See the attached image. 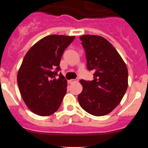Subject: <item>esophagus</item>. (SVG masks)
Masks as SVG:
<instances>
[{
	"instance_id": "1",
	"label": "esophagus",
	"mask_w": 148,
	"mask_h": 148,
	"mask_svg": "<svg viewBox=\"0 0 148 148\" xmlns=\"http://www.w3.org/2000/svg\"><path fill=\"white\" fill-rule=\"evenodd\" d=\"M78 82V78H76V79H72V80H70L69 81V83L71 84V83H73V82Z\"/></svg>"
}]
</instances>
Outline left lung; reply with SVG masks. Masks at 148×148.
I'll list each match as a JSON object with an SVG mask.
<instances>
[{
    "label": "left lung",
    "instance_id": "8db88e82",
    "mask_svg": "<svg viewBox=\"0 0 148 148\" xmlns=\"http://www.w3.org/2000/svg\"><path fill=\"white\" fill-rule=\"evenodd\" d=\"M85 50L87 66L94 71L93 80H81L83 90L78 102L86 112L95 116H105L121 102L128 86L125 63L116 49L101 36H80Z\"/></svg>",
    "mask_w": 148,
    "mask_h": 148
}]
</instances>
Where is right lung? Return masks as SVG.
I'll return each instance as SVG.
<instances>
[{
	"mask_svg": "<svg viewBox=\"0 0 148 148\" xmlns=\"http://www.w3.org/2000/svg\"><path fill=\"white\" fill-rule=\"evenodd\" d=\"M74 39L75 36L48 35L34 44L24 56L17 82L23 101L35 114L49 116L60 108L67 87L62 74L58 75L60 61Z\"/></svg>",
	"mask_w": 148,
	"mask_h": 148,
	"instance_id": "add662e5",
	"label": "right lung"
}]
</instances>
